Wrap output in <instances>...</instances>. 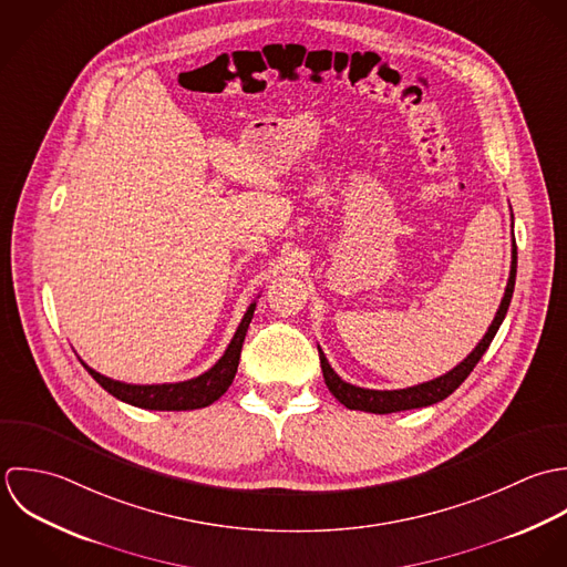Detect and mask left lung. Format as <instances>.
Returning <instances> with one entry per match:
<instances>
[{"label": "left lung", "instance_id": "obj_1", "mask_svg": "<svg viewBox=\"0 0 567 567\" xmlns=\"http://www.w3.org/2000/svg\"><path fill=\"white\" fill-rule=\"evenodd\" d=\"M515 276H517V245H515V238H513L511 276H508V282H506L502 305H499L486 336L471 350V354H466V359H462L453 370L445 372L443 377L419 383V385H412V388H403V390H368V388L346 383L340 374L331 368L327 354L318 348L327 388L348 410H361V412H372V414H392V412H403V410H414V408H427V405H434V403L447 399L452 392L457 390V385L471 374L475 363L482 359V354L491 346L499 324L504 322L511 298H513V291H515Z\"/></svg>", "mask_w": 567, "mask_h": 567}]
</instances>
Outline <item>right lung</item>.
Listing matches in <instances>:
<instances>
[{
	"label": "right lung",
	"instance_id": "obj_1",
	"mask_svg": "<svg viewBox=\"0 0 567 567\" xmlns=\"http://www.w3.org/2000/svg\"><path fill=\"white\" fill-rule=\"evenodd\" d=\"M254 309H256V302H251L247 307V311H245L234 338L229 341L224 357L208 372H204L195 379H188V381L157 383V385H135V383L114 381V379L96 372L94 368H90L85 361H81V363L112 396L128 403V405H135V408H142V410H162V412H182V410L208 408L226 394L229 383L234 381L238 359H240V348H243V341L247 336V327L254 318Z\"/></svg>",
	"mask_w": 567,
	"mask_h": 567
}]
</instances>
